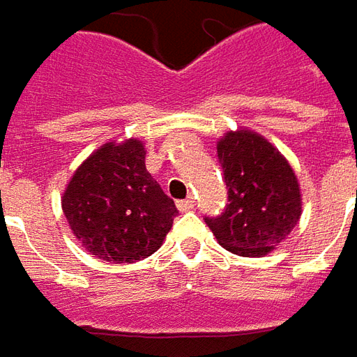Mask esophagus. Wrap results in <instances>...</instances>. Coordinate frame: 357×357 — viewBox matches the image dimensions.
Returning <instances> with one entry per match:
<instances>
[{"label": "esophagus", "instance_id": "obj_1", "mask_svg": "<svg viewBox=\"0 0 357 357\" xmlns=\"http://www.w3.org/2000/svg\"><path fill=\"white\" fill-rule=\"evenodd\" d=\"M176 208H178L181 213H188V211H192V208H195V200H192V197L178 200V202H176Z\"/></svg>", "mask_w": 357, "mask_h": 357}]
</instances>
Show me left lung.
<instances>
[{"label":"left lung","mask_w":357,"mask_h":357,"mask_svg":"<svg viewBox=\"0 0 357 357\" xmlns=\"http://www.w3.org/2000/svg\"><path fill=\"white\" fill-rule=\"evenodd\" d=\"M228 204L204 218L222 248L260 258L286 238L302 216V195L290 162L262 135L228 130L216 143Z\"/></svg>","instance_id":"1"}]
</instances>
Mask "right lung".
Returning a JSON list of instances; mask_svg holds the SVG:
<instances>
[{"label":"right lung","instance_id":"1","mask_svg":"<svg viewBox=\"0 0 357 357\" xmlns=\"http://www.w3.org/2000/svg\"><path fill=\"white\" fill-rule=\"evenodd\" d=\"M144 155L139 139L105 143L79 165L61 197L75 238L111 264L157 252L178 213L146 171Z\"/></svg>","mask_w":357,"mask_h":357}]
</instances>
